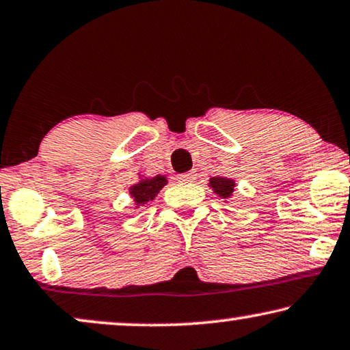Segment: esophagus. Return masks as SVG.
<instances>
[{
  "label": "esophagus",
  "mask_w": 350,
  "mask_h": 350,
  "mask_svg": "<svg viewBox=\"0 0 350 350\" xmlns=\"http://www.w3.org/2000/svg\"><path fill=\"white\" fill-rule=\"evenodd\" d=\"M194 180L196 174H192V172H186V174L178 175V181H181V183H192Z\"/></svg>",
  "instance_id": "34e87169"
}]
</instances>
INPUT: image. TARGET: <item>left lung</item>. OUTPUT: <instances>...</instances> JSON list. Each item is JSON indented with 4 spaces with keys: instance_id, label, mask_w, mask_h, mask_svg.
<instances>
[{
    "instance_id": "1",
    "label": "left lung",
    "mask_w": 350,
    "mask_h": 350,
    "mask_svg": "<svg viewBox=\"0 0 350 350\" xmlns=\"http://www.w3.org/2000/svg\"><path fill=\"white\" fill-rule=\"evenodd\" d=\"M210 186L216 194L221 197H229L232 192H234V181L222 178V176H215V178L210 180Z\"/></svg>"
}]
</instances>
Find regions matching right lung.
Wrapping results in <instances>:
<instances>
[{
  "mask_svg": "<svg viewBox=\"0 0 350 350\" xmlns=\"http://www.w3.org/2000/svg\"><path fill=\"white\" fill-rule=\"evenodd\" d=\"M167 183L165 176H154V178L142 180L139 185L131 187V194H133L135 204L144 205L145 202L153 200L158 192L163 189L164 185Z\"/></svg>",
  "mask_w": 350,
  "mask_h": 350,
  "instance_id": "obj_1",
  "label": "right lung"
}]
</instances>
